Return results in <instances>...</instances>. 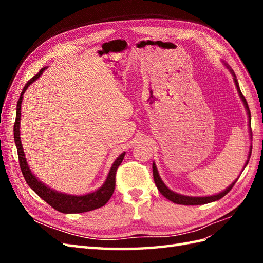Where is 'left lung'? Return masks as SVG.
I'll return each instance as SVG.
<instances>
[{"mask_svg": "<svg viewBox=\"0 0 263 263\" xmlns=\"http://www.w3.org/2000/svg\"><path fill=\"white\" fill-rule=\"evenodd\" d=\"M226 65V68L230 70V72L233 76V79H234V82H235V86H236V89H237V92L239 95V98H241V100L243 102V105L245 107V110H247V114H248V119H249V131H250V137H252V131H251V113H250V109H249V106H248V102L247 99H245V97L243 96V93L241 91V89H239V85L237 82V79H236V76L235 73H234V71L231 69V66L228 65L227 63H224ZM251 153H252V146L250 147V152H249V156H248V160L247 163L244 164V167H243V171L245 167H247L249 160H250V157H251ZM153 174H154V181H155V184L156 186H157V189L159 190V192L164 195V197L166 199H168L170 201H172V202H174L176 204H184V205H198V204H205V203H210V202H214V201H217L221 199L222 197H225V195L231 191L232 187L234 186V184L236 183V181L238 180V177L236 178L235 181H234L230 186L226 187L224 191H221L219 193L217 194H214V195H206V197H190V195H183V194H180V193H176L174 191H172V190L166 186V184L163 182V180H161V177L159 175L158 173V170L157 167H156V164L153 163ZM241 175V174H239Z\"/></svg>", "mask_w": 263, "mask_h": 263, "instance_id": "left-lung-1", "label": "left lung"}]
</instances>
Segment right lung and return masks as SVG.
I'll return each instance as SVG.
<instances>
[{"label":"right lung","mask_w":263,"mask_h":263,"mask_svg":"<svg viewBox=\"0 0 263 263\" xmlns=\"http://www.w3.org/2000/svg\"><path fill=\"white\" fill-rule=\"evenodd\" d=\"M46 69L47 66L46 68H43L35 77H32L31 79L26 83L25 88L22 89L18 104H16V115H15L13 133H14V142L16 146V150H18L19 164H20L22 175H24L28 185L32 189V191L36 194H38L44 201H46L49 205L53 206V208L57 209L58 211L63 212V214H80V212L91 211L105 205L107 203V201L110 199L111 195H113L114 189H115L116 170L117 167L121 165L122 160L125 156V153H122L119 157L115 159L103 185L99 189L95 190L93 192L87 193V194L74 195V194L59 192L57 190L47 186L45 183H43L41 180H38L36 175H33V173L30 171L29 166H28L27 159L25 157L24 148H22L21 139H20L21 104H22V99H24V93L28 89V87H29L31 83L35 82Z\"/></svg>","instance_id":"1"}]
</instances>
